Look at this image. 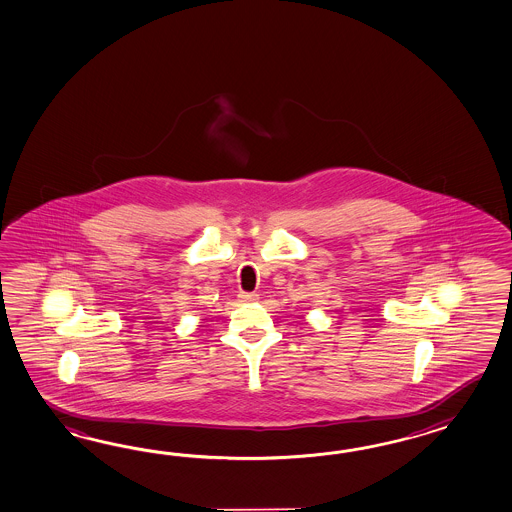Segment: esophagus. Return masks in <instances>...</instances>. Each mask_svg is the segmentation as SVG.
<instances>
[{"label": "esophagus", "instance_id": "esophagus-1", "mask_svg": "<svg viewBox=\"0 0 512 512\" xmlns=\"http://www.w3.org/2000/svg\"><path fill=\"white\" fill-rule=\"evenodd\" d=\"M238 296H240L242 302H255V300H259V298H257L259 294H255V292H240Z\"/></svg>", "mask_w": 512, "mask_h": 512}]
</instances>
